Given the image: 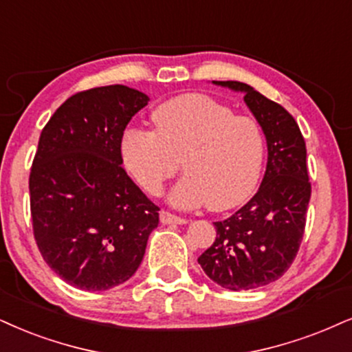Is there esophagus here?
<instances>
[{"label": "esophagus", "mask_w": 352, "mask_h": 352, "mask_svg": "<svg viewBox=\"0 0 352 352\" xmlns=\"http://www.w3.org/2000/svg\"><path fill=\"white\" fill-rule=\"evenodd\" d=\"M160 222L164 225H168V223L184 225V223H188V220L183 219V217H177L175 214H171V212H168V210H162L160 212Z\"/></svg>", "instance_id": "34e87169"}]
</instances>
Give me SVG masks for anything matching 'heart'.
<instances>
[{
    "label": "heart",
    "instance_id": "1",
    "mask_svg": "<svg viewBox=\"0 0 352 352\" xmlns=\"http://www.w3.org/2000/svg\"><path fill=\"white\" fill-rule=\"evenodd\" d=\"M151 130L132 129L120 142V158L140 188L162 194L183 162L186 176L173 189L176 206L223 212L251 197L264 163L258 122L235 116L225 104L201 93L171 98L151 112Z\"/></svg>",
    "mask_w": 352,
    "mask_h": 352
}]
</instances>
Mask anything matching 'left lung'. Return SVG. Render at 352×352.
Segmentation results:
<instances>
[{"instance_id":"1","label":"left lung","mask_w":352,"mask_h":352,"mask_svg":"<svg viewBox=\"0 0 352 352\" xmlns=\"http://www.w3.org/2000/svg\"><path fill=\"white\" fill-rule=\"evenodd\" d=\"M212 83L245 94L243 99L266 137L267 164L253 199L214 223V245L197 261L215 284L250 290L279 279L297 256L311 194L305 140L296 119L250 85Z\"/></svg>"}]
</instances>
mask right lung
Returning a JSON list of instances; mask_svg holds the SVG:
<instances>
[{
	"label": "right lung",
	"instance_id": "right-lung-1",
	"mask_svg": "<svg viewBox=\"0 0 352 352\" xmlns=\"http://www.w3.org/2000/svg\"><path fill=\"white\" fill-rule=\"evenodd\" d=\"M150 101L124 85L68 98L43 127L29 176L34 238L45 263L83 290L135 274L158 207L120 166V142Z\"/></svg>",
	"mask_w": 352,
	"mask_h": 352
}]
</instances>
